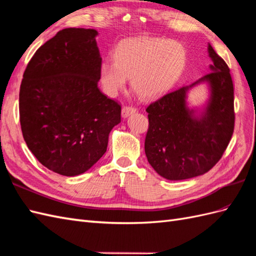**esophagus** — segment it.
<instances>
[{"label":"esophagus","mask_w":256,"mask_h":256,"mask_svg":"<svg viewBox=\"0 0 256 256\" xmlns=\"http://www.w3.org/2000/svg\"><path fill=\"white\" fill-rule=\"evenodd\" d=\"M135 112H136V108H134L132 106H124L122 108V116L124 118H126V116H128L130 114H135Z\"/></svg>","instance_id":"34e87169"}]
</instances>
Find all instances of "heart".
<instances>
[{
  "label": "heart",
  "mask_w": 256,
  "mask_h": 256,
  "mask_svg": "<svg viewBox=\"0 0 256 256\" xmlns=\"http://www.w3.org/2000/svg\"><path fill=\"white\" fill-rule=\"evenodd\" d=\"M114 60L102 62L100 68L104 93L116 95L130 78L135 93L152 100L166 93L178 80L186 64V50L173 40L135 38L118 45Z\"/></svg>",
  "instance_id": "obj_1"
}]
</instances>
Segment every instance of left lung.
Returning a JSON list of instances; mask_svg holds the SVG:
<instances>
[{
	"label": "left lung",
	"instance_id": "1",
	"mask_svg": "<svg viewBox=\"0 0 256 256\" xmlns=\"http://www.w3.org/2000/svg\"><path fill=\"white\" fill-rule=\"evenodd\" d=\"M211 72L147 107L149 126L145 152L150 166L162 178L182 180L208 172L220 161L234 128V84L227 64L208 44ZM206 82L212 95L205 110L186 107L189 88Z\"/></svg>",
	"mask_w": 256,
	"mask_h": 256
}]
</instances>
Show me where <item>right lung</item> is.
<instances>
[{"instance_id": "add662e5", "label": "right lung", "mask_w": 256, "mask_h": 256, "mask_svg": "<svg viewBox=\"0 0 256 256\" xmlns=\"http://www.w3.org/2000/svg\"><path fill=\"white\" fill-rule=\"evenodd\" d=\"M94 29H62L24 72L19 118L38 162L64 176L86 172L106 152L121 106L98 88L102 57Z\"/></svg>"}]
</instances>
